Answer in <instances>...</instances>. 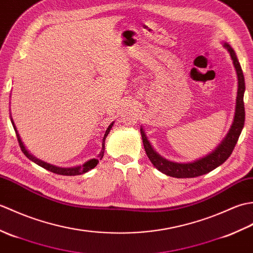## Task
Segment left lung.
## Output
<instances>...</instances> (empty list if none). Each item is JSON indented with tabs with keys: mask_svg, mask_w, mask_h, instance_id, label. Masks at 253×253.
Returning a JSON list of instances; mask_svg holds the SVG:
<instances>
[{
	"mask_svg": "<svg viewBox=\"0 0 253 253\" xmlns=\"http://www.w3.org/2000/svg\"><path fill=\"white\" fill-rule=\"evenodd\" d=\"M224 46L226 47L229 52L230 57H232L234 66L236 68V73H237L238 77V91H237V99H236V112L233 125L225 137L222 143L214 150L212 153H210L207 157H204L200 160L195 161L192 163H174L163 159L161 155H159L154 151L153 148L150 144L149 140L147 139L146 133L141 128V137L143 141V147L146 150V153L148 155L149 160L151 163L157 168L160 171H162L165 175H169L171 177H176V178H191V177H198L203 174H207L209 171L215 169L217 166L223 164L226 161L230 154H232L233 150L238 141V138L243 130L245 125V104H244V93H245V78L243 74V69H241L240 64L236 56L235 51L230 47V45L225 43Z\"/></svg>",
	"mask_w": 253,
	"mask_h": 253,
	"instance_id": "1",
	"label": "left lung"
}]
</instances>
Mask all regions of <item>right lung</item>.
<instances>
[{
  "label": "right lung",
  "instance_id": "1",
  "mask_svg": "<svg viewBox=\"0 0 253 253\" xmlns=\"http://www.w3.org/2000/svg\"><path fill=\"white\" fill-rule=\"evenodd\" d=\"M10 121H12L13 127H14L15 131H16V136H17V140H18V143H19V147H20L21 151H23V153L26 155V157L28 158L29 160H31L32 162H35L36 164L41 166V168H43V169H47V170L52 171V173H55V174H58V175H65V176H75V175H80V174L87 173L88 170L92 169L93 168H95L96 165H98L99 161H100L102 158H103V155H104V147H105V146H104V142H105V138H106L107 135H109V132H110L111 128H112V126H113V123H112L111 125L109 126V128H107V129H106V131H105L104 138H103V140H102V151H101V153L99 154V158H98V159L90 160V161H88L87 163H84V164L82 165V166H77V168L62 169V168H56V166H54V165L47 164V163L43 162V161H41V160H38V159H36L35 157H32V155H31L30 153H28V151H27V150L25 149L23 142H21V140H20V137H19V135H18L17 130H16V127H15V125H14V122H13L12 118H10Z\"/></svg>",
  "mask_w": 253,
  "mask_h": 253
}]
</instances>
